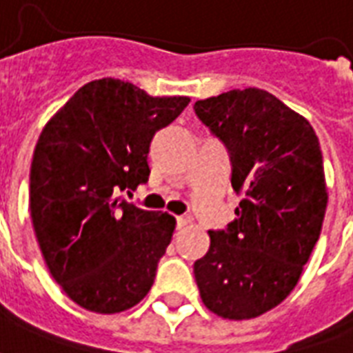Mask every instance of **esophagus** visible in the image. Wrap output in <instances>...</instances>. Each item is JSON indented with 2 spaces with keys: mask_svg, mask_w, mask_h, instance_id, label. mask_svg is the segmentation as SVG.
Segmentation results:
<instances>
[{
  "mask_svg": "<svg viewBox=\"0 0 353 353\" xmlns=\"http://www.w3.org/2000/svg\"><path fill=\"white\" fill-rule=\"evenodd\" d=\"M190 223H192V216H188V214L177 216V229H187Z\"/></svg>",
  "mask_w": 353,
  "mask_h": 353,
  "instance_id": "obj_1",
  "label": "esophagus"
}]
</instances>
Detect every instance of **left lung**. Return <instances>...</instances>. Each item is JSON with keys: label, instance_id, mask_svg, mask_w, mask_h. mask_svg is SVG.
Listing matches in <instances>:
<instances>
[{"label": "left lung", "instance_id": "obj_1", "mask_svg": "<svg viewBox=\"0 0 353 353\" xmlns=\"http://www.w3.org/2000/svg\"><path fill=\"white\" fill-rule=\"evenodd\" d=\"M194 110L225 143L232 190L241 196L236 220L209 231V251L194 263L199 295L223 319L260 317L295 290L321 236L328 188L319 137L258 88L198 101Z\"/></svg>", "mask_w": 353, "mask_h": 353}]
</instances>
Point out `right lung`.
Segmentation results:
<instances>
[{
  "mask_svg": "<svg viewBox=\"0 0 353 353\" xmlns=\"http://www.w3.org/2000/svg\"><path fill=\"white\" fill-rule=\"evenodd\" d=\"M188 97H150L117 79L88 82L40 133L30 163V218L63 293L88 312H126L154 284L176 218L117 198L150 176L155 132Z\"/></svg>",
  "mask_w": 353,
  "mask_h": 353,
  "instance_id": "obj_1",
  "label": "right lung"
}]
</instances>
